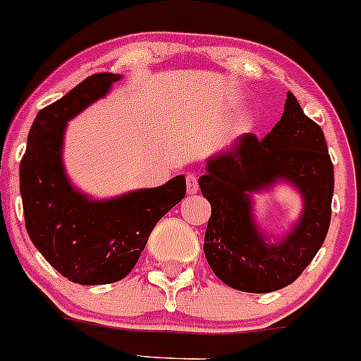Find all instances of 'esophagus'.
<instances>
[{
	"mask_svg": "<svg viewBox=\"0 0 361 361\" xmlns=\"http://www.w3.org/2000/svg\"><path fill=\"white\" fill-rule=\"evenodd\" d=\"M187 188H188V193L199 192V181H197L195 174H192V173L187 174Z\"/></svg>",
	"mask_w": 361,
	"mask_h": 361,
	"instance_id": "obj_1",
	"label": "esophagus"
}]
</instances>
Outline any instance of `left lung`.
Returning a JSON list of instances; mask_svg holds the SVG:
<instances>
[{"label":"left lung","mask_w":361,"mask_h":361,"mask_svg":"<svg viewBox=\"0 0 361 361\" xmlns=\"http://www.w3.org/2000/svg\"><path fill=\"white\" fill-rule=\"evenodd\" d=\"M199 178L211 204L204 253L214 274L238 291L271 293L298 279L322 247L331 224L334 166L324 132L288 92L281 121L259 140L238 137L211 157ZM288 180L304 197V211L284 239L271 242L252 219L251 193Z\"/></svg>","instance_id":"8db88e82"}]
</instances>
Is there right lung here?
<instances>
[{"instance_id": "right-lung-1", "label": "right lung", "mask_w": 361, "mask_h": 361, "mask_svg": "<svg viewBox=\"0 0 361 361\" xmlns=\"http://www.w3.org/2000/svg\"><path fill=\"white\" fill-rule=\"evenodd\" d=\"M120 78L90 75L39 111L20 162L27 233L47 262L77 284H109L128 276L154 226L187 193L183 174L109 200H92L71 187L61 161L66 123Z\"/></svg>"}]
</instances>
